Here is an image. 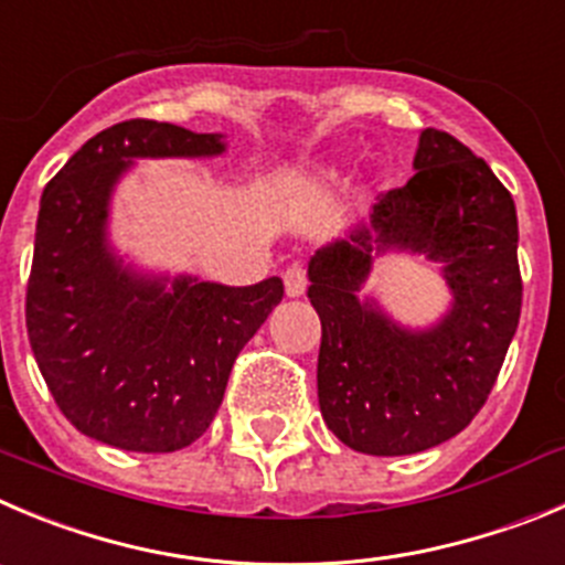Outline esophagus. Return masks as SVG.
<instances>
[{
  "instance_id": "esophagus-1",
  "label": "esophagus",
  "mask_w": 565,
  "mask_h": 565,
  "mask_svg": "<svg viewBox=\"0 0 565 565\" xmlns=\"http://www.w3.org/2000/svg\"><path fill=\"white\" fill-rule=\"evenodd\" d=\"M309 278H307V267L303 265H289L284 270V289H287L289 298H300V295L307 292Z\"/></svg>"
}]
</instances>
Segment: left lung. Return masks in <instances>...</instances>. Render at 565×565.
I'll use <instances>...</instances> for the list:
<instances>
[{"instance_id": "left-lung-1", "label": "left lung", "mask_w": 565, "mask_h": 565, "mask_svg": "<svg viewBox=\"0 0 565 565\" xmlns=\"http://www.w3.org/2000/svg\"><path fill=\"white\" fill-rule=\"evenodd\" d=\"M415 175L373 205L371 225L320 247L309 300L320 315L318 398L348 449L426 451L466 429L488 402L521 318L515 203L488 163L446 130L420 134ZM424 252L456 303L431 330L395 327L359 300L372 258Z\"/></svg>"}]
</instances>
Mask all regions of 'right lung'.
Masks as SVG:
<instances>
[{"mask_svg": "<svg viewBox=\"0 0 565 565\" xmlns=\"http://www.w3.org/2000/svg\"><path fill=\"white\" fill-rule=\"evenodd\" d=\"M220 134L128 119L88 139L46 183L28 281V334L61 413L83 435L141 455L198 440L245 342L284 298L281 278L223 287L147 278L105 239L108 200L134 158H205Z\"/></svg>", "mask_w": 565, "mask_h": 565, "instance_id": "right-lung-1", "label": "right lung"}]
</instances>
